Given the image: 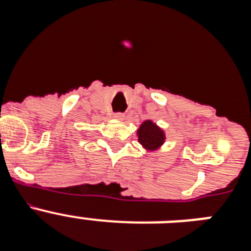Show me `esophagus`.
Returning a JSON list of instances; mask_svg holds the SVG:
<instances>
[{
	"instance_id": "obj_1",
	"label": "esophagus",
	"mask_w": 251,
	"mask_h": 251,
	"mask_svg": "<svg viewBox=\"0 0 251 251\" xmlns=\"http://www.w3.org/2000/svg\"><path fill=\"white\" fill-rule=\"evenodd\" d=\"M114 118L117 119V121H123L126 117H124L123 113H117V114H114Z\"/></svg>"
}]
</instances>
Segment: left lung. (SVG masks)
Masks as SVG:
<instances>
[{"mask_svg": "<svg viewBox=\"0 0 251 251\" xmlns=\"http://www.w3.org/2000/svg\"><path fill=\"white\" fill-rule=\"evenodd\" d=\"M137 137L142 147L150 152L161 148L166 141L165 130L151 119H147L139 126L137 129Z\"/></svg>", "mask_w": 251, "mask_h": 251, "instance_id": "left-lung-1", "label": "left lung"}]
</instances>
